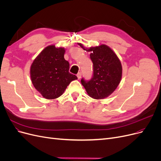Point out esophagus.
I'll return each instance as SVG.
<instances>
[{"label":"esophagus","instance_id":"obj_1","mask_svg":"<svg viewBox=\"0 0 161 161\" xmlns=\"http://www.w3.org/2000/svg\"><path fill=\"white\" fill-rule=\"evenodd\" d=\"M77 78H78V80H80L81 78V73L79 72L78 74H77Z\"/></svg>","mask_w":161,"mask_h":161}]
</instances>
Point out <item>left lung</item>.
Segmentation results:
<instances>
[{
	"instance_id": "obj_1",
	"label": "left lung",
	"mask_w": 161,
	"mask_h": 161,
	"mask_svg": "<svg viewBox=\"0 0 161 161\" xmlns=\"http://www.w3.org/2000/svg\"><path fill=\"white\" fill-rule=\"evenodd\" d=\"M91 52L90 58L93 64V75L88 81L81 79L82 86L88 96L96 99H103L109 96L119 84L122 77V65L120 59L111 47L105 44L85 47Z\"/></svg>"
}]
</instances>
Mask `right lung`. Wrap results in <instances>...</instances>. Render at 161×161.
I'll list each match as a JSON object with an SVG mask.
<instances>
[{"label": "right lung", "mask_w": 161, "mask_h": 161, "mask_svg": "<svg viewBox=\"0 0 161 161\" xmlns=\"http://www.w3.org/2000/svg\"><path fill=\"white\" fill-rule=\"evenodd\" d=\"M65 48L55 45L46 47L31 66V81L43 97L53 99L61 96L71 81L77 79L69 72V64L64 59Z\"/></svg>", "instance_id": "1"}]
</instances>
